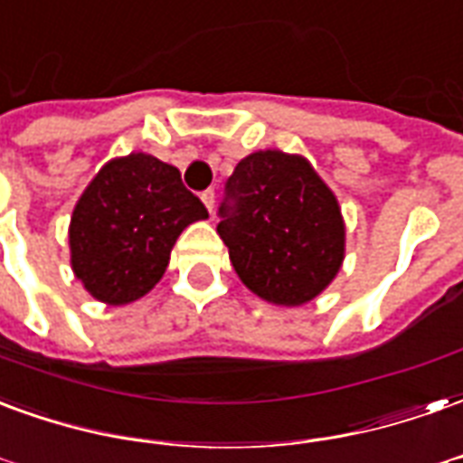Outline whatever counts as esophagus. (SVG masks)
<instances>
[{"instance_id":"esophagus-1","label":"esophagus","mask_w":463,"mask_h":463,"mask_svg":"<svg viewBox=\"0 0 463 463\" xmlns=\"http://www.w3.org/2000/svg\"><path fill=\"white\" fill-rule=\"evenodd\" d=\"M202 202H204V207H207L209 214H212V212H214V190L202 192Z\"/></svg>"}]
</instances>
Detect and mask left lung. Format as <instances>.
Segmentation results:
<instances>
[{
  "label": "left lung",
  "mask_w": 463,
  "mask_h": 463,
  "mask_svg": "<svg viewBox=\"0 0 463 463\" xmlns=\"http://www.w3.org/2000/svg\"><path fill=\"white\" fill-rule=\"evenodd\" d=\"M219 217L234 271L264 301L303 306L340 271L345 224L338 199L301 155L244 157L227 180Z\"/></svg>",
  "instance_id": "1"
}]
</instances>
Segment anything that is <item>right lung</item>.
I'll return each mask as SVG.
<instances>
[{
	"label": "right lung",
	"mask_w": 463,
	"mask_h": 463,
	"mask_svg": "<svg viewBox=\"0 0 463 463\" xmlns=\"http://www.w3.org/2000/svg\"><path fill=\"white\" fill-rule=\"evenodd\" d=\"M199 219H207V207L182 184L177 167L145 153L116 157L73 209L71 269L98 301L133 303L160 281L177 236Z\"/></svg>",
	"instance_id": "right-lung-1"
}]
</instances>
